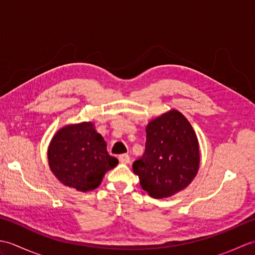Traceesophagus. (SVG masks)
<instances>
[{
    "instance_id": "34e87169",
    "label": "esophagus",
    "mask_w": 255,
    "mask_h": 255,
    "mask_svg": "<svg viewBox=\"0 0 255 255\" xmlns=\"http://www.w3.org/2000/svg\"><path fill=\"white\" fill-rule=\"evenodd\" d=\"M119 162L123 164H128L130 162V158H129L128 154H122L119 155Z\"/></svg>"
}]
</instances>
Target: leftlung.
Listing matches in <instances>:
<instances>
[{"label":"left lung","instance_id":"left-lung-1","mask_svg":"<svg viewBox=\"0 0 255 255\" xmlns=\"http://www.w3.org/2000/svg\"><path fill=\"white\" fill-rule=\"evenodd\" d=\"M143 155L132 170L140 185L154 198L170 197L187 187L199 167L197 136L176 110L152 119L147 128Z\"/></svg>","mask_w":255,"mask_h":255}]
</instances>
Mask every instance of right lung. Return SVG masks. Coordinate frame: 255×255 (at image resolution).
Wrapping results in <instances>:
<instances>
[{"label": "right lung", "instance_id": "add662e5", "mask_svg": "<svg viewBox=\"0 0 255 255\" xmlns=\"http://www.w3.org/2000/svg\"><path fill=\"white\" fill-rule=\"evenodd\" d=\"M48 161L59 181L81 192L95 189L105 173L118 164L91 122L59 129L48 148Z\"/></svg>", "mask_w": 255, "mask_h": 255}]
</instances>
